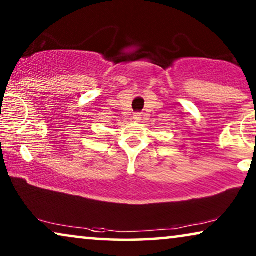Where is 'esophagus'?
Masks as SVG:
<instances>
[{"label": "esophagus", "instance_id": "34e87169", "mask_svg": "<svg viewBox=\"0 0 256 256\" xmlns=\"http://www.w3.org/2000/svg\"><path fill=\"white\" fill-rule=\"evenodd\" d=\"M141 115L140 114H135V115H132V120L134 121V122H140L141 121Z\"/></svg>", "mask_w": 256, "mask_h": 256}]
</instances>
